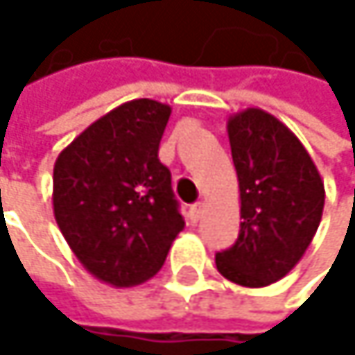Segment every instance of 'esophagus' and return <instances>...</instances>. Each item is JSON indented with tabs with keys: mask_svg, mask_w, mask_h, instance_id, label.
I'll use <instances>...</instances> for the list:
<instances>
[{
	"mask_svg": "<svg viewBox=\"0 0 355 355\" xmlns=\"http://www.w3.org/2000/svg\"><path fill=\"white\" fill-rule=\"evenodd\" d=\"M202 215H204V204H202V202L193 204V207H191V219H193V221H200Z\"/></svg>",
	"mask_w": 355,
	"mask_h": 355,
	"instance_id": "1",
	"label": "esophagus"
}]
</instances>
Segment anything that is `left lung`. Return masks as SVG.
Instances as JSON below:
<instances>
[{
	"mask_svg": "<svg viewBox=\"0 0 355 355\" xmlns=\"http://www.w3.org/2000/svg\"><path fill=\"white\" fill-rule=\"evenodd\" d=\"M241 189L236 243L215 255L217 270L243 288L283 279L309 249L324 213V181L296 134L262 108L227 119Z\"/></svg>",
	"mask_w": 355,
	"mask_h": 355,
	"instance_id": "8db88e82",
	"label": "left lung"
}]
</instances>
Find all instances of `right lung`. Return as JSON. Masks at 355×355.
I'll return each instance as SVG.
<instances>
[{
  "mask_svg": "<svg viewBox=\"0 0 355 355\" xmlns=\"http://www.w3.org/2000/svg\"><path fill=\"white\" fill-rule=\"evenodd\" d=\"M172 108L140 98L116 106L59 153L53 213L76 260L102 283L155 277L185 227L159 140Z\"/></svg>",
  "mask_w": 355,
  "mask_h": 355,
  "instance_id": "right-lung-1",
  "label": "right lung"
}]
</instances>
